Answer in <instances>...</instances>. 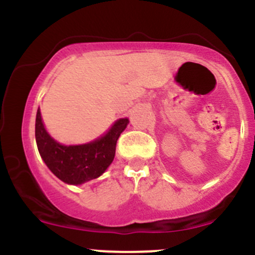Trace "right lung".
<instances>
[{"label": "right lung", "mask_w": 255, "mask_h": 255, "mask_svg": "<svg viewBox=\"0 0 255 255\" xmlns=\"http://www.w3.org/2000/svg\"><path fill=\"white\" fill-rule=\"evenodd\" d=\"M129 124L120 119L104 136L85 145L58 144L44 128L40 111L36 118V141L40 157L54 175L63 182L81 184L101 176L115 157L116 142Z\"/></svg>", "instance_id": "1"}]
</instances>
